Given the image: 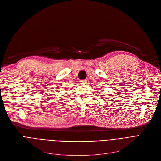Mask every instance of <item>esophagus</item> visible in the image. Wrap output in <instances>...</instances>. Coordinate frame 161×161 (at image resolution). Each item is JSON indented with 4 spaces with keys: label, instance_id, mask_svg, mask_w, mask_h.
Returning a JSON list of instances; mask_svg holds the SVG:
<instances>
[{
    "label": "esophagus",
    "instance_id": "obj_1",
    "mask_svg": "<svg viewBox=\"0 0 161 161\" xmlns=\"http://www.w3.org/2000/svg\"><path fill=\"white\" fill-rule=\"evenodd\" d=\"M86 80H80V83L82 84V85H85V84H86Z\"/></svg>",
    "mask_w": 161,
    "mask_h": 161
}]
</instances>
